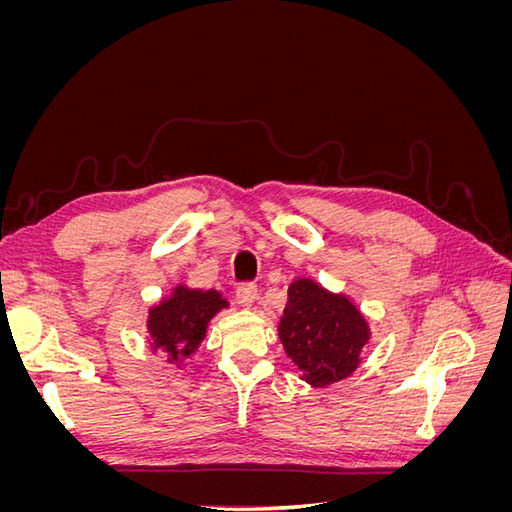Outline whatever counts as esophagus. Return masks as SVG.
Masks as SVG:
<instances>
[{
    "mask_svg": "<svg viewBox=\"0 0 512 512\" xmlns=\"http://www.w3.org/2000/svg\"><path fill=\"white\" fill-rule=\"evenodd\" d=\"M256 299H258V288L254 284H241L237 288V301H239V305L252 307Z\"/></svg>",
    "mask_w": 512,
    "mask_h": 512,
    "instance_id": "esophagus-1",
    "label": "esophagus"
}]
</instances>
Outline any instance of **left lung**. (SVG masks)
Returning <instances> with one entry per match:
<instances>
[{
  "instance_id": "left-lung-1",
  "label": "left lung",
  "mask_w": 512,
  "mask_h": 512,
  "mask_svg": "<svg viewBox=\"0 0 512 512\" xmlns=\"http://www.w3.org/2000/svg\"><path fill=\"white\" fill-rule=\"evenodd\" d=\"M277 335L301 380L322 389L354 374L371 329L348 294L324 288L312 277H297L288 286Z\"/></svg>"
}]
</instances>
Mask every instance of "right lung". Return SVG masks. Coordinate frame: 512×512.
Instances as JSON below:
<instances>
[{
	"mask_svg": "<svg viewBox=\"0 0 512 512\" xmlns=\"http://www.w3.org/2000/svg\"><path fill=\"white\" fill-rule=\"evenodd\" d=\"M228 307V301L215 288H190L177 284L166 297L149 307L147 335L151 352H164L166 363L181 369L207 337L209 322Z\"/></svg>",
	"mask_w": 512,
	"mask_h": 512,
	"instance_id": "1",
	"label": "right lung"
}]
</instances>
